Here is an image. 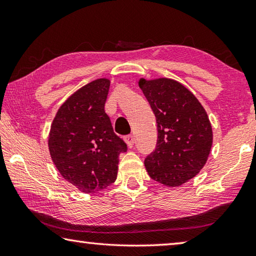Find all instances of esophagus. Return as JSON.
I'll list each match as a JSON object with an SVG mask.
<instances>
[{
  "instance_id": "obj_1",
  "label": "esophagus",
  "mask_w": 256,
  "mask_h": 256,
  "mask_svg": "<svg viewBox=\"0 0 256 256\" xmlns=\"http://www.w3.org/2000/svg\"><path fill=\"white\" fill-rule=\"evenodd\" d=\"M124 140H125V142H126L128 148H132L133 144H134V136L130 134V136H126L124 138Z\"/></svg>"
}]
</instances>
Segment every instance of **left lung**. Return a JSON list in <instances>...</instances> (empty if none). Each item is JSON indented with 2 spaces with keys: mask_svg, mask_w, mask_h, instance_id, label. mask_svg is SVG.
Listing matches in <instances>:
<instances>
[{
  "mask_svg": "<svg viewBox=\"0 0 256 256\" xmlns=\"http://www.w3.org/2000/svg\"><path fill=\"white\" fill-rule=\"evenodd\" d=\"M138 84L158 128L157 146L146 158V170L154 180L177 188L204 167L214 141L210 120L198 99L178 81L141 78Z\"/></svg>",
  "mask_w": 256,
  "mask_h": 256,
  "instance_id": "obj_1",
  "label": "left lung"
}]
</instances>
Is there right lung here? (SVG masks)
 <instances>
[{"label": "right lung", "mask_w": 256, "mask_h": 256, "mask_svg": "<svg viewBox=\"0 0 256 256\" xmlns=\"http://www.w3.org/2000/svg\"><path fill=\"white\" fill-rule=\"evenodd\" d=\"M110 86V79L100 78L81 86L60 105L50 125L47 142L56 170L84 193L114 183L118 156L128 149L105 112Z\"/></svg>", "instance_id": "add662e5"}]
</instances>
